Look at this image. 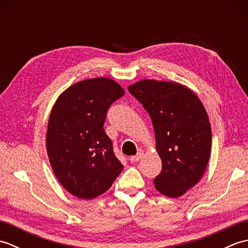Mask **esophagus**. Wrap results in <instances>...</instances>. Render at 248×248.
Instances as JSON below:
<instances>
[{"instance_id": "obj_1", "label": "esophagus", "mask_w": 248, "mask_h": 248, "mask_svg": "<svg viewBox=\"0 0 248 248\" xmlns=\"http://www.w3.org/2000/svg\"><path fill=\"white\" fill-rule=\"evenodd\" d=\"M143 155H144V152L143 151H139L138 152V155H133V156H131L130 157V161L132 162V163H135V162H139L141 157H143Z\"/></svg>"}]
</instances>
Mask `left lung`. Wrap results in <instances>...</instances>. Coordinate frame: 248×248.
Returning a JSON list of instances; mask_svg holds the SVG:
<instances>
[{"label": "left lung", "mask_w": 248, "mask_h": 248, "mask_svg": "<svg viewBox=\"0 0 248 248\" xmlns=\"http://www.w3.org/2000/svg\"><path fill=\"white\" fill-rule=\"evenodd\" d=\"M150 115L162 170L154 180L167 197L193 187L211 155V125L203 104L192 89L175 82L141 80L128 87Z\"/></svg>", "instance_id": "obj_1"}]
</instances>
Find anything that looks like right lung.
Here are the masks:
<instances>
[{"instance_id": "add662e5", "label": "right lung", "mask_w": 248, "mask_h": 248, "mask_svg": "<svg viewBox=\"0 0 248 248\" xmlns=\"http://www.w3.org/2000/svg\"><path fill=\"white\" fill-rule=\"evenodd\" d=\"M124 94L112 78H87L62 92L52 108L46 152L57 180L73 196H100L124 170L103 129L110 104Z\"/></svg>"}]
</instances>
